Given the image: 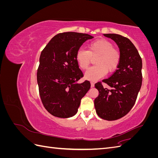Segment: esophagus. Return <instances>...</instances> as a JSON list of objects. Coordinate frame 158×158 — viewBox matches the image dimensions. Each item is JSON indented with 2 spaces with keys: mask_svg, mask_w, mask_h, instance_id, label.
<instances>
[{
  "mask_svg": "<svg viewBox=\"0 0 158 158\" xmlns=\"http://www.w3.org/2000/svg\"><path fill=\"white\" fill-rule=\"evenodd\" d=\"M91 87H92V88H94V82H91Z\"/></svg>",
  "mask_w": 158,
  "mask_h": 158,
  "instance_id": "1",
  "label": "esophagus"
}]
</instances>
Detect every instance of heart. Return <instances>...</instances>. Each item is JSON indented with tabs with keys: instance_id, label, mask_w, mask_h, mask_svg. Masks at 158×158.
I'll list each match as a JSON object with an SVG mask.
<instances>
[{
	"instance_id": "heart-1",
	"label": "heart",
	"mask_w": 158,
	"mask_h": 158,
	"mask_svg": "<svg viewBox=\"0 0 158 158\" xmlns=\"http://www.w3.org/2000/svg\"><path fill=\"white\" fill-rule=\"evenodd\" d=\"M88 50L79 49L76 54V60L80 69L86 70L92 59L95 66L85 73V78L96 81L103 78L107 73H114L120 64L121 52L114 47L113 43L106 40H98L91 42L87 46Z\"/></svg>"
}]
</instances>
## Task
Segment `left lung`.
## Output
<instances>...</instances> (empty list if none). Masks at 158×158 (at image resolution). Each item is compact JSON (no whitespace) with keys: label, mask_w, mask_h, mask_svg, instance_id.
Masks as SVG:
<instances>
[{"label":"left lung","mask_w":158,"mask_h":158,"mask_svg":"<svg viewBox=\"0 0 158 158\" xmlns=\"http://www.w3.org/2000/svg\"><path fill=\"white\" fill-rule=\"evenodd\" d=\"M104 36L116 42L121 52V60L114 73L102 80L112 88L111 90L104 89L102 82L95 84L99 95L94 100V106L100 118L114 121L125 116L136 102L142 82V61L128 38L115 33Z\"/></svg>","instance_id":"left-lung-1"}]
</instances>
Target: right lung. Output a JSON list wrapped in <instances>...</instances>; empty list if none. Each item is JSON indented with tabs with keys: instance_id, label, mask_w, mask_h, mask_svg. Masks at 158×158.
<instances>
[{
	"instance_id": "1",
	"label": "right lung",
	"mask_w": 158,
	"mask_h": 158,
	"mask_svg": "<svg viewBox=\"0 0 158 158\" xmlns=\"http://www.w3.org/2000/svg\"><path fill=\"white\" fill-rule=\"evenodd\" d=\"M92 38L86 33H60L41 51L37 80L42 103L52 115L59 118L74 116L81 99L89 89L88 80L76 83L84 75L76 54L85 41Z\"/></svg>"
}]
</instances>
